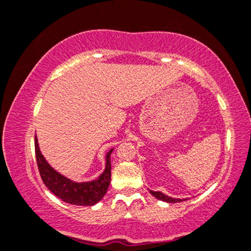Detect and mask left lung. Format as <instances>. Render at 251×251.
I'll list each match as a JSON object with an SVG mask.
<instances>
[{
    "mask_svg": "<svg viewBox=\"0 0 251 251\" xmlns=\"http://www.w3.org/2000/svg\"><path fill=\"white\" fill-rule=\"evenodd\" d=\"M150 194H151L152 196L156 197L157 200H161V201H164V202H168V203H177V202H182V201H185L184 200H181V199H173V197H169L167 195H164L163 193H161V191H152V190H149Z\"/></svg>",
    "mask_w": 251,
    "mask_h": 251,
    "instance_id": "left-lung-1",
    "label": "left lung"
}]
</instances>
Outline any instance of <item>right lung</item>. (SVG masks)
Wrapping results in <instances>:
<instances>
[{"label":"right lung","instance_id":"obj_1","mask_svg":"<svg viewBox=\"0 0 251 251\" xmlns=\"http://www.w3.org/2000/svg\"><path fill=\"white\" fill-rule=\"evenodd\" d=\"M111 151H113V149H110V151L107 154L105 169L99 177L90 182L77 183V182H74L72 179L64 177L63 175L58 174L49 166L48 162L41 154L37 137H35V154H36L38 172H40L43 183L62 201L75 205H94L99 201H101L103 196L105 195L109 184H110L111 177Z\"/></svg>","mask_w":251,"mask_h":251}]
</instances>
